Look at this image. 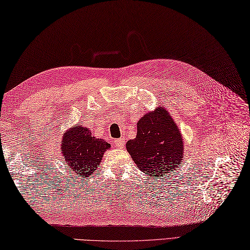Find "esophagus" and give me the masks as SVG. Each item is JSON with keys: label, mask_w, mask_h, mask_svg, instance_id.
<instances>
[{"label": "esophagus", "mask_w": 250, "mask_h": 250, "mask_svg": "<svg viewBox=\"0 0 250 250\" xmlns=\"http://www.w3.org/2000/svg\"><path fill=\"white\" fill-rule=\"evenodd\" d=\"M124 143H125V140L123 138L114 140V144H115V146H118V147H123Z\"/></svg>", "instance_id": "esophagus-1"}]
</instances>
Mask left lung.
Here are the masks:
<instances>
[{"label": "left lung", "mask_w": 250, "mask_h": 250, "mask_svg": "<svg viewBox=\"0 0 250 250\" xmlns=\"http://www.w3.org/2000/svg\"><path fill=\"white\" fill-rule=\"evenodd\" d=\"M137 137L126 143L138 167L154 178L167 176L181 163L184 142L177 125L164 108L146 113L137 124Z\"/></svg>", "instance_id": "1"}]
</instances>
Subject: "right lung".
<instances>
[{"label": "right lung", "instance_id": "obj_1", "mask_svg": "<svg viewBox=\"0 0 250 250\" xmlns=\"http://www.w3.org/2000/svg\"><path fill=\"white\" fill-rule=\"evenodd\" d=\"M62 144L66 166L83 179L95 172L104 151L110 147L105 140L92 137L87 127L83 126L66 131Z\"/></svg>", "mask_w": 250, "mask_h": 250}]
</instances>
